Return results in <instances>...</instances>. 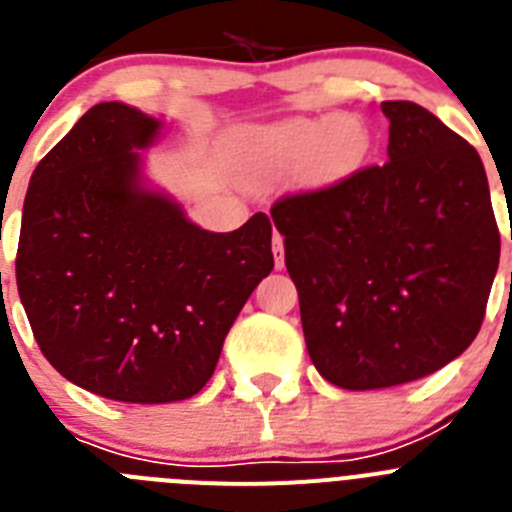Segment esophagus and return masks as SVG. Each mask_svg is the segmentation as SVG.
Listing matches in <instances>:
<instances>
[{
  "instance_id": "obj_1",
  "label": "esophagus",
  "mask_w": 512,
  "mask_h": 512,
  "mask_svg": "<svg viewBox=\"0 0 512 512\" xmlns=\"http://www.w3.org/2000/svg\"><path fill=\"white\" fill-rule=\"evenodd\" d=\"M274 266L284 269V238L279 233H274Z\"/></svg>"
}]
</instances>
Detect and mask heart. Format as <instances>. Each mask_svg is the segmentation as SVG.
Listing matches in <instances>:
<instances>
[{
	"instance_id": "1",
	"label": "heart",
	"mask_w": 512,
	"mask_h": 512,
	"mask_svg": "<svg viewBox=\"0 0 512 512\" xmlns=\"http://www.w3.org/2000/svg\"><path fill=\"white\" fill-rule=\"evenodd\" d=\"M369 148V133L356 117H295L238 135V156L259 174H295L310 164L312 182L348 176Z\"/></svg>"
}]
</instances>
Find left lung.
Masks as SVG:
<instances>
[{"label":"left lung","instance_id":"obj_1","mask_svg":"<svg viewBox=\"0 0 512 512\" xmlns=\"http://www.w3.org/2000/svg\"><path fill=\"white\" fill-rule=\"evenodd\" d=\"M382 112L390 161L271 207L307 354L343 390L413 382L464 354L500 264L479 153L420 104Z\"/></svg>","mask_w":512,"mask_h":512}]
</instances>
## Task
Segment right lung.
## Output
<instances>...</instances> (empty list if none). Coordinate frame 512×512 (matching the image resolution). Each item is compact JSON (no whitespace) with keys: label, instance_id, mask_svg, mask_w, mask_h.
<instances>
[{"label":"right lung","instance_id":"add662e5","mask_svg":"<svg viewBox=\"0 0 512 512\" xmlns=\"http://www.w3.org/2000/svg\"><path fill=\"white\" fill-rule=\"evenodd\" d=\"M161 120L94 104L35 166L17 246V292L43 356L107 400L176 402L215 372L223 341L274 269L264 212L233 233L187 220L143 187Z\"/></svg>","mask_w":512,"mask_h":512}]
</instances>
